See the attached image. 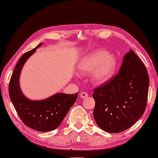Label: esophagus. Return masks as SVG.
Returning <instances> with one entry per match:
<instances>
[{
    "label": "esophagus",
    "mask_w": 158,
    "mask_h": 158,
    "mask_svg": "<svg viewBox=\"0 0 158 158\" xmlns=\"http://www.w3.org/2000/svg\"><path fill=\"white\" fill-rule=\"evenodd\" d=\"M88 96V94L86 93V92H81L80 94V97L81 98H82V99H84V98H86Z\"/></svg>",
    "instance_id": "34e87169"
}]
</instances>
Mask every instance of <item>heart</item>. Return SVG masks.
I'll return each mask as SVG.
<instances>
[{"mask_svg":"<svg viewBox=\"0 0 158 158\" xmlns=\"http://www.w3.org/2000/svg\"><path fill=\"white\" fill-rule=\"evenodd\" d=\"M117 67V59L107 50H99L90 52L81 61L79 71L83 74L94 72L92 79L96 84L106 82L115 73Z\"/></svg>","mask_w":158,"mask_h":158,"instance_id":"heart-1","label":"heart"}]
</instances>
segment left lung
<instances>
[{
	"mask_svg": "<svg viewBox=\"0 0 158 158\" xmlns=\"http://www.w3.org/2000/svg\"><path fill=\"white\" fill-rule=\"evenodd\" d=\"M149 77L140 59L130 50L119 72L94 89V117L103 131L119 133L142 117L147 105Z\"/></svg>",
	"mask_w": 158,
	"mask_h": 158,
	"instance_id": "obj_1",
	"label": "left lung"
}]
</instances>
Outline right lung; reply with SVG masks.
<instances>
[{
	"mask_svg": "<svg viewBox=\"0 0 158 158\" xmlns=\"http://www.w3.org/2000/svg\"><path fill=\"white\" fill-rule=\"evenodd\" d=\"M41 44L25 52L20 58L11 76L9 94L18 115L27 126L39 131H50L60 126L68 110L77 100L78 93L56 94L41 101L30 100L23 96L19 87L20 73L27 59Z\"/></svg>",
	"mask_w": 158,
	"mask_h": 158,
	"instance_id": "1",
	"label": "right lung"
}]
</instances>
